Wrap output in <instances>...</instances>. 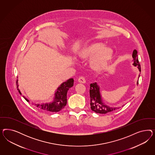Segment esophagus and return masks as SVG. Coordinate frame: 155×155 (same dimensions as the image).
Returning a JSON list of instances; mask_svg holds the SVG:
<instances>
[{
	"instance_id": "esophagus-1",
	"label": "esophagus",
	"mask_w": 155,
	"mask_h": 155,
	"mask_svg": "<svg viewBox=\"0 0 155 155\" xmlns=\"http://www.w3.org/2000/svg\"><path fill=\"white\" fill-rule=\"evenodd\" d=\"M78 81L80 83H82V84H84L86 82V80L84 77H80V78L78 79Z\"/></svg>"
}]
</instances>
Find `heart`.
Returning a JSON list of instances; mask_svg holds the SVG:
<instances>
[{"mask_svg": "<svg viewBox=\"0 0 155 155\" xmlns=\"http://www.w3.org/2000/svg\"><path fill=\"white\" fill-rule=\"evenodd\" d=\"M82 60H90V66L95 72L104 71L112 61L114 51L110 47H104L102 42H93L85 45L78 53Z\"/></svg>", "mask_w": 155, "mask_h": 155, "instance_id": "b5f03b06", "label": "heart"}]
</instances>
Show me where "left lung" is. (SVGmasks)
<instances>
[{
    "label": "left lung",
    "instance_id": "obj_1",
    "mask_svg": "<svg viewBox=\"0 0 155 155\" xmlns=\"http://www.w3.org/2000/svg\"><path fill=\"white\" fill-rule=\"evenodd\" d=\"M132 57L134 58L133 65L137 66L139 71H141L140 65L138 60L137 52L135 49L132 53ZM139 77H140V75H139ZM137 84H138V81L137 82ZM90 86L91 109L95 113L106 114L113 111H115L117 108H119V107H110V106H108L103 103L102 97L100 93V88L97 82L91 84Z\"/></svg>",
    "mask_w": 155,
    "mask_h": 155
}]
</instances>
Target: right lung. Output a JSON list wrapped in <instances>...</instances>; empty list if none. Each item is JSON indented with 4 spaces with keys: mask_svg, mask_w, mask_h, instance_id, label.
I'll list each match as a JSON object with an SVG mask.
<instances>
[{
    "mask_svg": "<svg viewBox=\"0 0 155 155\" xmlns=\"http://www.w3.org/2000/svg\"><path fill=\"white\" fill-rule=\"evenodd\" d=\"M17 80V82H18ZM74 84V80L70 78L65 82H63L57 88L54 94V97L52 102L43 103V104H34L38 108L45 112L49 113H57L61 111L62 108L66 105L67 103V93L69 89ZM19 85L18 84L17 87L19 93L21 94L20 90L18 89ZM24 98L28 101V99L24 97Z\"/></svg>",
    "mask_w": 155,
    "mask_h": 155,
    "instance_id": "add662e5",
    "label": "right lung"
}]
</instances>
